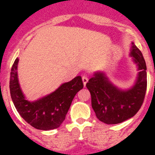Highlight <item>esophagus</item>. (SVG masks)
<instances>
[{
	"label": "esophagus",
	"mask_w": 155,
	"mask_h": 155,
	"mask_svg": "<svg viewBox=\"0 0 155 155\" xmlns=\"http://www.w3.org/2000/svg\"><path fill=\"white\" fill-rule=\"evenodd\" d=\"M82 80H83V83H84V85H86L87 82L88 81V78H87V75H83L82 76Z\"/></svg>",
	"instance_id": "34e87169"
}]
</instances>
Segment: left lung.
Masks as SVG:
<instances>
[{
  "label": "left lung",
  "instance_id": "8db88e82",
  "mask_svg": "<svg viewBox=\"0 0 155 155\" xmlns=\"http://www.w3.org/2000/svg\"><path fill=\"white\" fill-rule=\"evenodd\" d=\"M130 55L140 71L135 84L128 90L113 85L104 72L97 71L86 84L92 97V107L101 121L114 125L130 119L142 107L147 92V65L142 52L134 42Z\"/></svg>",
  "mask_w": 155,
  "mask_h": 155
}]
</instances>
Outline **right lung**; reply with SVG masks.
<instances>
[{"label": "right lung", "instance_id": "right-lung-1", "mask_svg": "<svg viewBox=\"0 0 155 155\" xmlns=\"http://www.w3.org/2000/svg\"><path fill=\"white\" fill-rule=\"evenodd\" d=\"M18 58L11 68L9 89L13 104L21 117L37 130L58 128L65 120L75 94L84 87L81 76L64 83L51 94L35 101H29L21 89L18 78Z\"/></svg>", "mask_w": 155, "mask_h": 155}]
</instances>
